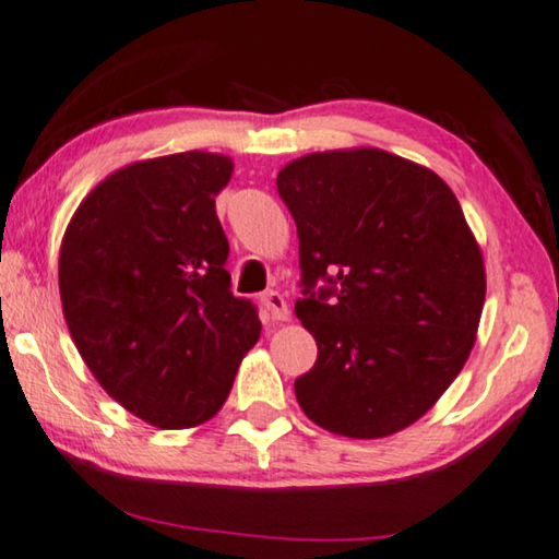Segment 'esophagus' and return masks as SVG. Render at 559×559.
Wrapping results in <instances>:
<instances>
[{"label":"esophagus","mask_w":559,"mask_h":559,"mask_svg":"<svg viewBox=\"0 0 559 559\" xmlns=\"http://www.w3.org/2000/svg\"><path fill=\"white\" fill-rule=\"evenodd\" d=\"M263 306H265V311H269L273 321H288V318H290L286 298H283L278 290H269V294L263 296Z\"/></svg>","instance_id":"esophagus-1"}]
</instances>
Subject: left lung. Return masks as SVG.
<instances>
[{"label":"left lung","mask_w":559,"mask_h":559,"mask_svg":"<svg viewBox=\"0 0 559 559\" xmlns=\"http://www.w3.org/2000/svg\"><path fill=\"white\" fill-rule=\"evenodd\" d=\"M278 193L298 226L296 316L318 345L296 378L328 432L393 436L463 370L485 304L483 251L436 171L373 146L296 158ZM323 277L329 286L312 290Z\"/></svg>","instance_id":"obj_1"}]
</instances>
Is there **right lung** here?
Segmentation results:
<instances>
[{
  "label": "right lung",
  "instance_id": "add662e5",
  "mask_svg": "<svg viewBox=\"0 0 559 559\" xmlns=\"http://www.w3.org/2000/svg\"><path fill=\"white\" fill-rule=\"evenodd\" d=\"M224 154L134 162L79 203L59 251V294L76 350L114 401L154 428L214 418L261 335L231 294L216 197Z\"/></svg>",
  "mask_w": 559,
  "mask_h": 559
}]
</instances>
